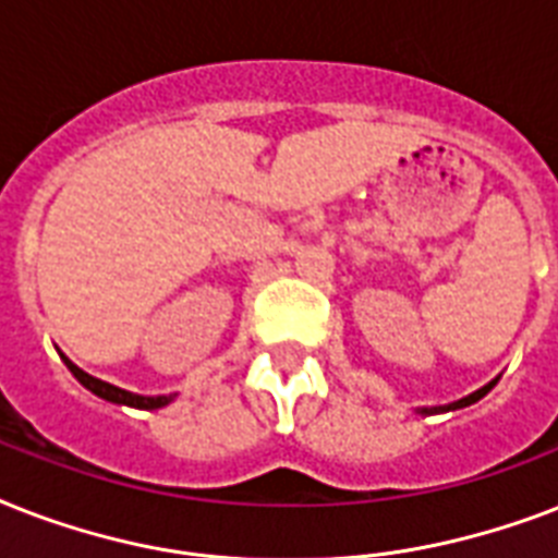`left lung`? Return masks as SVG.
<instances>
[{
	"mask_svg": "<svg viewBox=\"0 0 558 558\" xmlns=\"http://www.w3.org/2000/svg\"><path fill=\"white\" fill-rule=\"evenodd\" d=\"M495 381L498 379H493V381H486L484 388H477L475 393H469V397H463V399H458V402H449V405H434V408H420V414H446V411H458V408H466V405H475L477 399H484L486 393H489V390L495 388Z\"/></svg>",
	"mask_w": 558,
	"mask_h": 558,
	"instance_id": "obj_1",
	"label": "left lung"
}]
</instances>
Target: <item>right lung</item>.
I'll return each instance as SVG.
<instances>
[{
  "label": "right lung",
  "instance_id": "1",
  "mask_svg": "<svg viewBox=\"0 0 558 558\" xmlns=\"http://www.w3.org/2000/svg\"><path fill=\"white\" fill-rule=\"evenodd\" d=\"M60 359H63L65 367L74 373V379L81 381L83 388L92 390L95 397L107 399V402H116V405H130V408H142V411H156V408L170 405V402L177 399V393H161V397H142V393H133V390H124V388H118V385H109V381L98 379V376H89V373L81 371V367L74 365L69 356H63V353H60Z\"/></svg>",
  "mask_w": 558,
  "mask_h": 558
}]
</instances>
